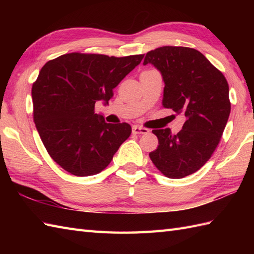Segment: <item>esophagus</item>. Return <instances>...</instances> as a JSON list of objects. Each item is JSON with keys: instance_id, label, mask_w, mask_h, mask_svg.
Returning <instances> with one entry per match:
<instances>
[{"instance_id": "34e87169", "label": "esophagus", "mask_w": 254, "mask_h": 254, "mask_svg": "<svg viewBox=\"0 0 254 254\" xmlns=\"http://www.w3.org/2000/svg\"><path fill=\"white\" fill-rule=\"evenodd\" d=\"M132 131H133L134 134H147V133H149L148 128L138 127V126H134V127H132Z\"/></svg>"}]
</instances>
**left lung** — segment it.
Returning <instances> with one entry per match:
<instances>
[{"mask_svg": "<svg viewBox=\"0 0 254 254\" xmlns=\"http://www.w3.org/2000/svg\"><path fill=\"white\" fill-rule=\"evenodd\" d=\"M165 83L163 106L186 117L182 130H153L158 147L149 153L157 169L171 179L197 171L210 158L230 113L229 87L223 73L201 52L187 47H160L145 56Z\"/></svg>", "mask_w": 254, "mask_h": 254, "instance_id": "obj_1", "label": "left lung"}]
</instances>
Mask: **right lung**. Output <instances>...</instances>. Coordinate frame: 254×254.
Returning <instances> with one entry per match:
<instances>
[{
	"label": "right lung",
	"instance_id": "1",
	"mask_svg": "<svg viewBox=\"0 0 254 254\" xmlns=\"http://www.w3.org/2000/svg\"><path fill=\"white\" fill-rule=\"evenodd\" d=\"M144 55L123 58L67 53L47 62L32 85L34 121L51 158L78 177L99 174L131 135L127 123L111 124L95 113Z\"/></svg>",
	"mask_w": 254,
	"mask_h": 254
}]
</instances>
